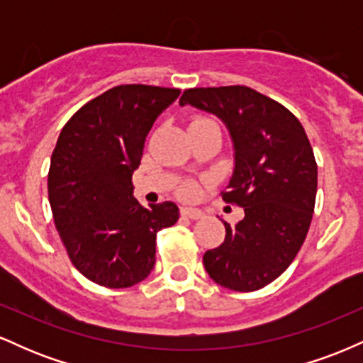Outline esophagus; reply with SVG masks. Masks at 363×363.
Instances as JSON below:
<instances>
[{"label": "esophagus", "instance_id": "esophagus-1", "mask_svg": "<svg viewBox=\"0 0 363 363\" xmlns=\"http://www.w3.org/2000/svg\"><path fill=\"white\" fill-rule=\"evenodd\" d=\"M181 215L186 216V218H191V220H199L205 216V213H203L201 210H198V208H181Z\"/></svg>", "mask_w": 363, "mask_h": 363}]
</instances>
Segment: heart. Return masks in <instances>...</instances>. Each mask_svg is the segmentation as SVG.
<instances>
[{
    "label": "heart",
    "mask_w": 363,
    "mask_h": 363,
    "mask_svg": "<svg viewBox=\"0 0 363 363\" xmlns=\"http://www.w3.org/2000/svg\"><path fill=\"white\" fill-rule=\"evenodd\" d=\"M196 121H205V119H196ZM193 193H194V187H191V186H187L182 189V194L184 196H193Z\"/></svg>",
    "instance_id": "b5f03b06"
}]
</instances>
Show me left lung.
<instances>
[{"instance_id":"1","label":"left lung","mask_w":363,"mask_h":363,"mask_svg":"<svg viewBox=\"0 0 363 363\" xmlns=\"http://www.w3.org/2000/svg\"><path fill=\"white\" fill-rule=\"evenodd\" d=\"M181 106L218 118L234 147V172L223 199L244 208L225 223V240L203 256L206 273L235 291L277 280L301 251L314 213L318 165L301 121L244 85L189 89Z\"/></svg>"}]
</instances>
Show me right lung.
Returning <instances> with one entry per match:
<instances>
[{
  "instance_id": "obj_1",
  "label": "right lung",
  "mask_w": 363,
  "mask_h": 363,
  "mask_svg": "<svg viewBox=\"0 0 363 363\" xmlns=\"http://www.w3.org/2000/svg\"><path fill=\"white\" fill-rule=\"evenodd\" d=\"M179 89L119 85L61 129L48 176L49 203L69 259L83 277L128 289L155 266L157 232L179 218L176 203L143 208L133 196L147 136Z\"/></svg>"
}]
</instances>
